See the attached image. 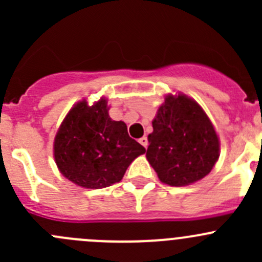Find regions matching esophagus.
<instances>
[{"label":"esophagus","mask_w":262,"mask_h":262,"mask_svg":"<svg viewBox=\"0 0 262 262\" xmlns=\"http://www.w3.org/2000/svg\"><path fill=\"white\" fill-rule=\"evenodd\" d=\"M139 143H141L144 148H147V146H148L147 137H142V138H139Z\"/></svg>","instance_id":"1"}]
</instances>
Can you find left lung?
<instances>
[{
	"label": "left lung",
	"mask_w": 262,
	"mask_h": 262,
	"mask_svg": "<svg viewBox=\"0 0 262 262\" xmlns=\"http://www.w3.org/2000/svg\"><path fill=\"white\" fill-rule=\"evenodd\" d=\"M152 126L146 156L161 181L184 186L212 171L219 157V139L198 102L185 95H167Z\"/></svg>",
	"instance_id": "8db88e82"
}]
</instances>
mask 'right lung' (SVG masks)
I'll return each instance as SVG.
<instances>
[{
  "mask_svg": "<svg viewBox=\"0 0 262 262\" xmlns=\"http://www.w3.org/2000/svg\"><path fill=\"white\" fill-rule=\"evenodd\" d=\"M105 97L70 110L54 139V158L64 178L78 186L102 189L123 179L146 148L130 138L124 121L112 120Z\"/></svg>",
  "mask_w": 262,
  "mask_h": 262,
  "instance_id": "obj_1",
  "label": "right lung"
}]
</instances>
